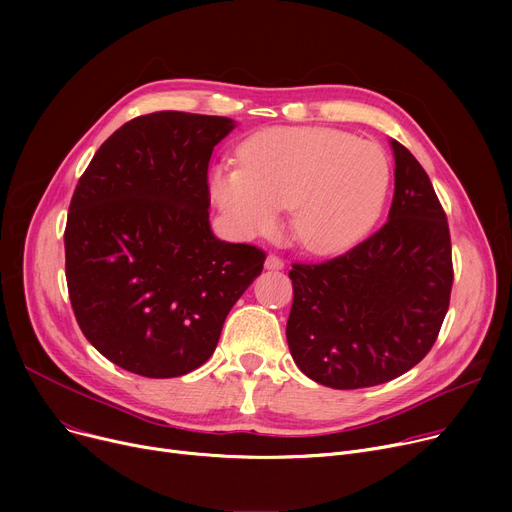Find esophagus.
Here are the masks:
<instances>
[{"instance_id": "obj_1", "label": "esophagus", "mask_w": 512, "mask_h": 512, "mask_svg": "<svg viewBox=\"0 0 512 512\" xmlns=\"http://www.w3.org/2000/svg\"><path fill=\"white\" fill-rule=\"evenodd\" d=\"M265 267H267V270H282L284 261L276 253H270L265 257Z\"/></svg>"}]
</instances>
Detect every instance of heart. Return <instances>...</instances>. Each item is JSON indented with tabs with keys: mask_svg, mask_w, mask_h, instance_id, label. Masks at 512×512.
Wrapping results in <instances>:
<instances>
[{
	"mask_svg": "<svg viewBox=\"0 0 512 512\" xmlns=\"http://www.w3.org/2000/svg\"><path fill=\"white\" fill-rule=\"evenodd\" d=\"M242 166L220 164L209 191L242 236L270 234L284 207L290 230L311 253H342L378 222L388 186L384 149L324 126H278L240 147Z\"/></svg>",
	"mask_w": 512,
	"mask_h": 512,
	"instance_id": "heart-1",
	"label": "heart"
}]
</instances>
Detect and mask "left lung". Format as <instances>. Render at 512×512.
Returning <instances> with one entry per match:
<instances>
[{
	"label": "left lung",
	"instance_id": "left-lung-1",
	"mask_svg": "<svg viewBox=\"0 0 512 512\" xmlns=\"http://www.w3.org/2000/svg\"><path fill=\"white\" fill-rule=\"evenodd\" d=\"M392 149L390 220L351 251L288 272L290 355L328 388H369L407 373L432 351L450 305L446 213L413 153L394 139Z\"/></svg>",
	"mask_w": 512,
	"mask_h": 512
}]
</instances>
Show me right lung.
<instances>
[{"instance_id":"right-lung-1","label":"right lung","mask_w":512,"mask_h":512,"mask_svg":"<svg viewBox=\"0 0 512 512\" xmlns=\"http://www.w3.org/2000/svg\"><path fill=\"white\" fill-rule=\"evenodd\" d=\"M234 122L153 112L93 155L64 232L74 317L97 351L143 378H178L218 346L265 251L209 228L207 168Z\"/></svg>"}]
</instances>
